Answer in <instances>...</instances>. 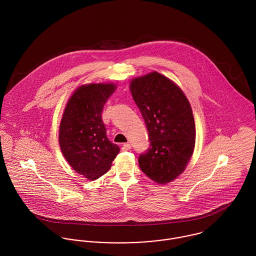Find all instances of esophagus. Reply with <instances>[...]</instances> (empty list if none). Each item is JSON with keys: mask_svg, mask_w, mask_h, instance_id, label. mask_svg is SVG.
<instances>
[{"mask_svg": "<svg viewBox=\"0 0 256 256\" xmlns=\"http://www.w3.org/2000/svg\"><path fill=\"white\" fill-rule=\"evenodd\" d=\"M121 148H122V150H129L131 148V145L129 143H125V144H123Z\"/></svg>", "mask_w": 256, "mask_h": 256, "instance_id": "1", "label": "esophagus"}]
</instances>
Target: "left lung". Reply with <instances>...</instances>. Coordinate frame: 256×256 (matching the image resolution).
Listing matches in <instances>:
<instances>
[{
    "mask_svg": "<svg viewBox=\"0 0 256 256\" xmlns=\"http://www.w3.org/2000/svg\"><path fill=\"white\" fill-rule=\"evenodd\" d=\"M130 90L146 123L150 148L139 156L142 172L166 184L184 172L195 146V123L182 88L158 72L135 78Z\"/></svg>",
    "mask_w": 256,
    "mask_h": 256,
    "instance_id": "1",
    "label": "left lung"
}]
</instances>
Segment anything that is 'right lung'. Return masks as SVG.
Wrapping results in <instances>:
<instances>
[{
	"instance_id": "1",
	"label": "right lung",
	"mask_w": 256,
	"mask_h": 256,
	"mask_svg": "<svg viewBox=\"0 0 256 256\" xmlns=\"http://www.w3.org/2000/svg\"><path fill=\"white\" fill-rule=\"evenodd\" d=\"M113 84H88L78 88L70 98L59 128V144L74 170L90 180L110 170L119 146L106 136L102 113Z\"/></svg>"
}]
</instances>
